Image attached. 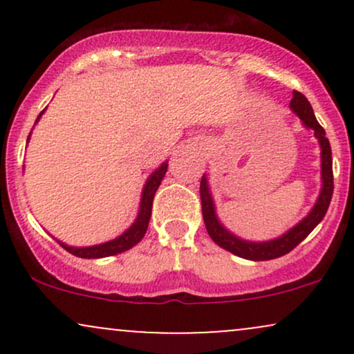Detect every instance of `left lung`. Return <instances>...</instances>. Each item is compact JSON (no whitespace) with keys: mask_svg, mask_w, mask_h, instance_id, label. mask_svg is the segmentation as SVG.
<instances>
[{"mask_svg":"<svg viewBox=\"0 0 354 354\" xmlns=\"http://www.w3.org/2000/svg\"><path fill=\"white\" fill-rule=\"evenodd\" d=\"M290 106L296 115L299 116V120L303 121L306 128H311L315 131V136L319 140L321 145V178H323V188H321V194L316 201L315 208L311 209V213L303 219L301 223L295 226L293 230L288 231L286 234H283L281 238L273 239V241L266 243H251L245 241V239L234 236L231 234L221 223L218 221L216 213H214V205L211 200L208 181L206 178H201L200 185V196H201V209H203V219H205V226L208 234L216 243L218 246L225 248L230 253L241 256V258L253 259V261H268V259L279 258L290 253L291 250H295L299 243L303 241L308 234L311 233L316 226L319 225L321 219L326 214L328 206L331 203L333 189V158H331V146L328 141L326 133H324L323 126L318 123L310 101L306 100V96L301 95L299 91H293V98H291Z\"/></svg>","mask_w":354,"mask_h":354,"instance_id":"1","label":"left lung"}]
</instances>
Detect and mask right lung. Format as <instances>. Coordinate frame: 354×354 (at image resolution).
<instances>
[{
	"label": "right lung",
	"instance_id": "add662e5",
	"mask_svg": "<svg viewBox=\"0 0 354 354\" xmlns=\"http://www.w3.org/2000/svg\"><path fill=\"white\" fill-rule=\"evenodd\" d=\"M43 111H44V109H43ZM43 111L39 113V116L43 115ZM39 116H38V120H39ZM38 120H36V121H38ZM166 169H168V163H163L160 166V168L156 169V171L151 174V176L148 178V181H146L145 189H143V196H141L140 213H138L136 221L133 223L131 228H129L128 231H124L121 236L113 239V241L103 243V245L88 246V248H73V246H68V245H64V243L58 241L59 245L63 246L64 250L68 251V253L80 256V258H88V259L104 258V256H113V254H118V253H123V251L129 250V248L138 245V243L143 239L146 230H148L149 218H151L154 193H156V189L160 188L161 180H163L165 174H166Z\"/></svg>",
	"mask_w": 354,
	"mask_h": 354
}]
</instances>
